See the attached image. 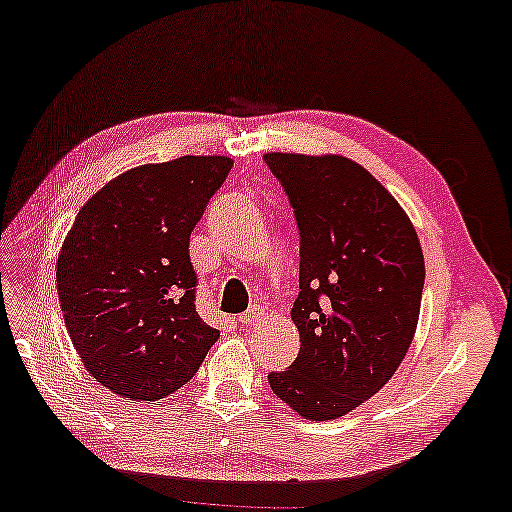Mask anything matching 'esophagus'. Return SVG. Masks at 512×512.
<instances>
[{"label":"esophagus","instance_id":"1","mask_svg":"<svg viewBox=\"0 0 512 512\" xmlns=\"http://www.w3.org/2000/svg\"><path fill=\"white\" fill-rule=\"evenodd\" d=\"M261 318H263V309H258V306H256V309H249L247 313H242L240 322H242V325H245V327H251V325H256V322L261 320Z\"/></svg>","mask_w":512,"mask_h":512}]
</instances>
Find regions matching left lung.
Here are the masks:
<instances>
[{"label":"left lung","mask_w":512,"mask_h":512,"mask_svg":"<svg viewBox=\"0 0 512 512\" xmlns=\"http://www.w3.org/2000/svg\"><path fill=\"white\" fill-rule=\"evenodd\" d=\"M300 229V355L270 373L302 419H341L387 384L410 350L426 263L407 212L343 155L265 153Z\"/></svg>","instance_id":"8db88e82"}]
</instances>
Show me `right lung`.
I'll use <instances>...</instances> for the list:
<instances>
[{"label":"right lung","instance_id":"1","mask_svg":"<svg viewBox=\"0 0 512 512\" xmlns=\"http://www.w3.org/2000/svg\"><path fill=\"white\" fill-rule=\"evenodd\" d=\"M231 167L224 155L141 164L77 212L57 258V293L86 371L116 396L167 398L219 338L194 306L190 235Z\"/></svg>","mask_w":512,"mask_h":512}]
</instances>
